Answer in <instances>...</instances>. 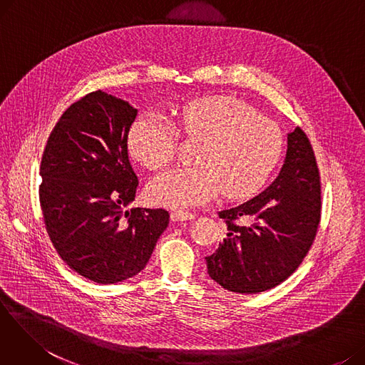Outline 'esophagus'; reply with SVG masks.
I'll list each match as a JSON object with an SVG mask.
<instances>
[{"instance_id":"34e87169","label":"esophagus","mask_w":365,"mask_h":365,"mask_svg":"<svg viewBox=\"0 0 365 365\" xmlns=\"http://www.w3.org/2000/svg\"><path fill=\"white\" fill-rule=\"evenodd\" d=\"M194 217H195V215L189 213V212H183V210H176V212L171 213V220L173 222H183V220H190Z\"/></svg>"}]
</instances>
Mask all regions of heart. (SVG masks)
Here are the masks:
<instances>
[{"label": "heart", "instance_id": "1", "mask_svg": "<svg viewBox=\"0 0 365 365\" xmlns=\"http://www.w3.org/2000/svg\"><path fill=\"white\" fill-rule=\"evenodd\" d=\"M180 136L200 143L197 167L173 168L149 183L148 195L160 205L187 208L215 200L250 197L266 183L278 165L284 133L231 96H213L183 105L178 128L160 112H146L128 136L131 155L149 170H161L178 155Z\"/></svg>", "mask_w": 365, "mask_h": 365}]
</instances>
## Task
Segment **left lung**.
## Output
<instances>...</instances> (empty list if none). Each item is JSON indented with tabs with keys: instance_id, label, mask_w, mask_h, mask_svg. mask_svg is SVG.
<instances>
[{
	"instance_id": "8db88e82",
	"label": "left lung",
	"mask_w": 365,
	"mask_h": 365,
	"mask_svg": "<svg viewBox=\"0 0 365 365\" xmlns=\"http://www.w3.org/2000/svg\"><path fill=\"white\" fill-rule=\"evenodd\" d=\"M226 234L207 256L208 275L225 290L256 294L284 282L302 264L321 220V182L312 145L296 127L278 178L262 194L219 212Z\"/></svg>"
}]
</instances>
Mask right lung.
<instances>
[{"label":"right lung","mask_w":365,"mask_h":365,"mask_svg":"<svg viewBox=\"0 0 365 365\" xmlns=\"http://www.w3.org/2000/svg\"><path fill=\"white\" fill-rule=\"evenodd\" d=\"M138 109L101 90L72 103L47 139L40 205L57 255L98 284L139 274L168 226L164 208H130L139 180L128 157Z\"/></svg>","instance_id":"right-lung-1"}]
</instances>
